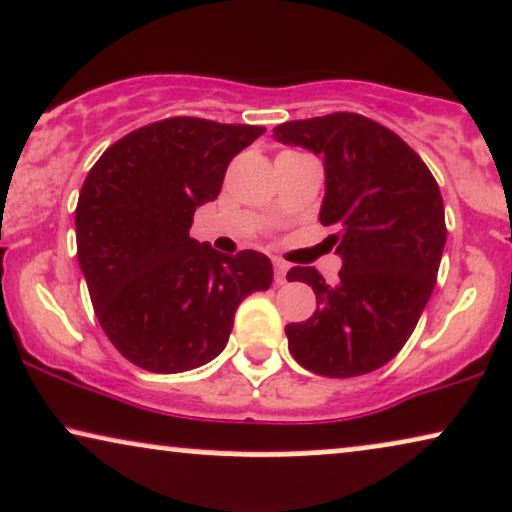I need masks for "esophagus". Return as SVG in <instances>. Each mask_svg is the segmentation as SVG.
I'll return each mask as SVG.
<instances>
[{
	"label": "esophagus",
	"instance_id": "obj_1",
	"mask_svg": "<svg viewBox=\"0 0 512 512\" xmlns=\"http://www.w3.org/2000/svg\"><path fill=\"white\" fill-rule=\"evenodd\" d=\"M286 274H288V264L283 260H274V281L276 286L286 283Z\"/></svg>",
	"mask_w": 512,
	"mask_h": 512
}]
</instances>
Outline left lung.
Listing matches in <instances>:
<instances>
[{
	"label": "left lung",
	"instance_id": "left-lung-1",
	"mask_svg": "<svg viewBox=\"0 0 512 512\" xmlns=\"http://www.w3.org/2000/svg\"><path fill=\"white\" fill-rule=\"evenodd\" d=\"M324 162L319 221L331 226L343 267L326 283L315 267H293L317 295L307 322L288 324V350L322 377H360L405 346L434 291L446 245L439 183L412 147L362 114L338 112L274 128Z\"/></svg>",
	"mask_w": 512,
	"mask_h": 512
}]
</instances>
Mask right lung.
I'll list each match as a JSON object with an SVG mask.
<instances>
[{
    "label": "right lung",
    "mask_w": 512,
    "mask_h": 512,
    "mask_svg": "<svg viewBox=\"0 0 512 512\" xmlns=\"http://www.w3.org/2000/svg\"><path fill=\"white\" fill-rule=\"evenodd\" d=\"M264 133L248 123L171 116L123 135L85 178L78 264L104 334L133 365L188 372L226 348L240 300L272 286L267 255H221L190 238L226 166Z\"/></svg>",
    "instance_id": "add662e5"
}]
</instances>
